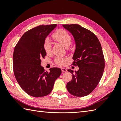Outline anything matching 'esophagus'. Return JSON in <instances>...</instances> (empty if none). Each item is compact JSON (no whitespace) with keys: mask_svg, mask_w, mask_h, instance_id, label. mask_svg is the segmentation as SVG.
<instances>
[{"mask_svg":"<svg viewBox=\"0 0 121 121\" xmlns=\"http://www.w3.org/2000/svg\"><path fill=\"white\" fill-rule=\"evenodd\" d=\"M61 70H62V72H64L67 71V69H65V68H61Z\"/></svg>","mask_w":121,"mask_h":121,"instance_id":"34e87169","label":"esophagus"}]
</instances>
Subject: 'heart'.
<instances>
[{
  "mask_svg": "<svg viewBox=\"0 0 121 121\" xmlns=\"http://www.w3.org/2000/svg\"><path fill=\"white\" fill-rule=\"evenodd\" d=\"M53 37L55 40L59 42L62 44L65 48L69 47L71 43V37L66 30L63 29H60L54 33L53 35ZM44 49L48 53L51 51L52 44L49 39H46L44 42ZM67 61L66 58H63L61 57H57L55 59V61L57 65H65V61Z\"/></svg>",
  "mask_w": 121,
  "mask_h": 121,
  "instance_id": "1",
  "label": "heart"
}]
</instances>
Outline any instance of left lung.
Wrapping results in <instances>:
<instances>
[{
    "label": "left lung",
    "mask_w": 121,
    "mask_h": 121,
    "mask_svg": "<svg viewBox=\"0 0 121 121\" xmlns=\"http://www.w3.org/2000/svg\"><path fill=\"white\" fill-rule=\"evenodd\" d=\"M71 33L76 43L72 65L79 67L78 71L68 69L72 80L67 84L71 95L83 97L89 95L97 87L103 76L105 60L102 46L95 34L78 24L63 25Z\"/></svg>",
    "instance_id": "8db88e82"
}]
</instances>
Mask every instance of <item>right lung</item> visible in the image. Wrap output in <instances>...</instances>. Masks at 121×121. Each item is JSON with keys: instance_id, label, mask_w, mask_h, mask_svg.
Here are the masks:
<instances>
[{"instance_id": "obj_1", "label": "right lung", "mask_w": 121, "mask_h": 121, "mask_svg": "<svg viewBox=\"0 0 121 121\" xmlns=\"http://www.w3.org/2000/svg\"><path fill=\"white\" fill-rule=\"evenodd\" d=\"M56 26L42 25L28 30L15 47L13 59L15 78L23 91L35 97L49 95L61 74L60 68H51L48 72L41 65V59L47 55L44 42Z\"/></svg>"}]
</instances>
